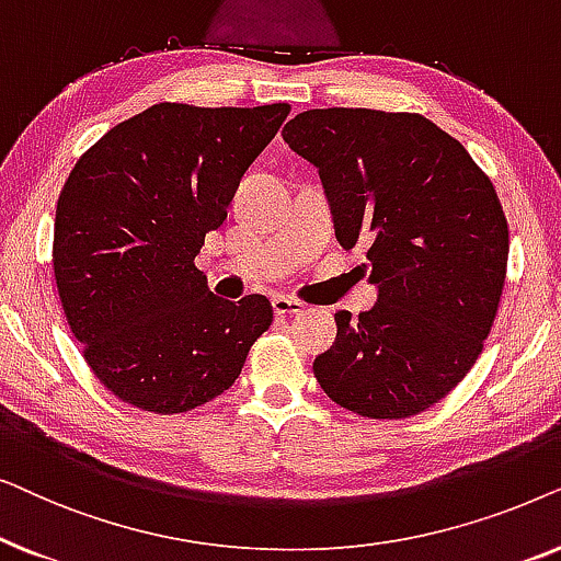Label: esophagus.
Listing matches in <instances>:
<instances>
[{
    "mask_svg": "<svg viewBox=\"0 0 561 561\" xmlns=\"http://www.w3.org/2000/svg\"><path fill=\"white\" fill-rule=\"evenodd\" d=\"M306 306L301 301H296V298L290 296H275L273 298V311L278 313V317H286V313H301Z\"/></svg>",
    "mask_w": 561,
    "mask_h": 561,
    "instance_id": "obj_1",
    "label": "esophagus"
}]
</instances>
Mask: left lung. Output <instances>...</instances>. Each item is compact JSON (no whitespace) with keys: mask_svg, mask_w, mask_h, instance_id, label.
Returning <instances> with one entry per match:
<instances>
[{"mask_svg":"<svg viewBox=\"0 0 561 561\" xmlns=\"http://www.w3.org/2000/svg\"><path fill=\"white\" fill-rule=\"evenodd\" d=\"M283 140L317 165L334 234L367 248L370 311H336L313 375L342 409L409 419L442 401L480 357L501 304L508 221L462 142L421 114L309 110Z\"/></svg>","mask_w":561,"mask_h":561,"instance_id":"8db88e82","label":"left lung"}]
</instances>
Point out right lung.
Wrapping results in <instances>:
<instances>
[{
  "instance_id": "add662e5",
  "label": "right lung",
  "mask_w": 561,
  "mask_h": 561,
  "mask_svg": "<svg viewBox=\"0 0 561 561\" xmlns=\"http://www.w3.org/2000/svg\"><path fill=\"white\" fill-rule=\"evenodd\" d=\"M288 112L152 104L73 165L53 273L83 359L119 401L163 416L196 409L232 386L273 324L265 296H214L194 260Z\"/></svg>"
}]
</instances>
